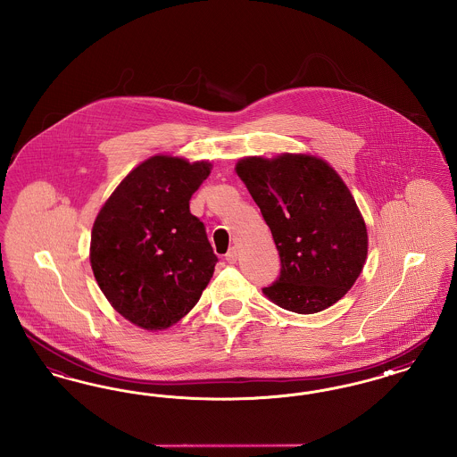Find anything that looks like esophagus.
Instances as JSON below:
<instances>
[{
	"instance_id": "34e87169",
	"label": "esophagus",
	"mask_w": 457,
	"mask_h": 457,
	"mask_svg": "<svg viewBox=\"0 0 457 457\" xmlns=\"http://www.w3.org/2000/svg\"><path fill=\"white\" fill-rule=\"evenodd\" d=\"M237 259H238V250L233 246V248H229L228 253H226V262H228V263H235Z\"/></svg>"
}]
</instances>
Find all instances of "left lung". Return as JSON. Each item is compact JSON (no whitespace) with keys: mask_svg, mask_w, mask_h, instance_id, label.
Here are the masks:
<instances>
[{"mask_svg":"<svg viewBox=\"0 0 457 457\" xmlns=\"http://www.w3.org/2000/svg\"><path fill=\"white\" fill-rule=\"evenodd\" d=\"M281 259L279 278L263 287L284 310L317 313L339 302L367 259V226L348 187L313 155L246 157L237 164Z\"/></svg>","mask_w":457,"mask_h":457,"instance_id":"obj_1","label":"left lung"}]
</instances>
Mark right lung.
Wrapping results in <instances>:
<instances>
[{"instance_id": "obj_1", "label": "right lung", "mask_w": 457, "mask_h": 457, "mask_svg": "<svg viewBox=\"0 0 457 457\" xmlns=\"http://www.w3.org/2000/svg\"><path fill=\"white\" fill-rule=\"evenodd\" d=\"M211 173L205 161L155 155L109 196L92 228L90 265L101 291L147 330L185 317L211 281L218 257L190 198Z\"/></svg>"}]
</instances>
